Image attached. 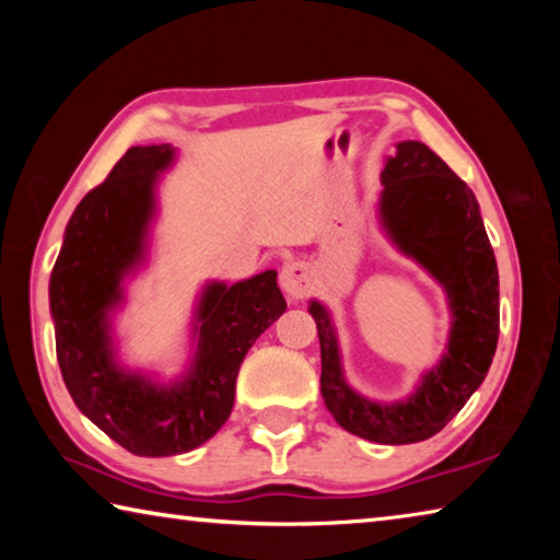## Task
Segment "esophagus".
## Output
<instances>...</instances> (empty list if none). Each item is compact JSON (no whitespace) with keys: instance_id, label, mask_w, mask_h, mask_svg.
Returning <instances> with one entry per match:
<instances>
[{"instance_id":"obj_1","label":"esophagus","mask_w":560,"mask_h":560,"mask_svg":"<svg viewBox=\"0 0 560 560\" xmlns=\"http://www.w3.org/2000/svg\"><path fill=\"white\" fill-rule=\"evenodd\" d=\"M281 289L289 293L293 299H303L308 296L311 289H314V271L308 269V264L303 261H289L287 267L279 273Z\"/></svg>"}]
</instances>
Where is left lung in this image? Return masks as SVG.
I'll return each mask as SVG.
<instances>
[{
    "instance_id": "1",
    "label": "left lung",
    "mask_w": 560,
    "mask_h": 560,
    "mask_svg": "<svg viewBox=\"0 0 560 560\" xmlns=\"http://www.w3.org/2000/svg\"><path fill=\"white\" fill-rule=\"evenodd\" d=\"M381 212L387 232L450 293V353L424 375L410 400L375 405L343 383L326 311L311 303L320 340V393L340 428L381 444H410L438 434L487 377L499 340L497 257L469 185L424 143L407 140L383 170Z\"/></svg>"
}]
</instances>
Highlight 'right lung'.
<instances>
[{
	"label": "right lung",
	"instance_id": "1",
	"mask_svg": "<svg viewBox=\"0 0 560 560\" xmlns=\"http://www.w3.org/2000/svg\"><path fill=\"white\" fill-rule=\"evenodd\" d=\"M170 158V145H136L113 165L71 214L49 283L56 358L73 402L140 457H170L210 440L232 412L246 350L287 311L277 271L234 287L212 283L200 306V350L183 383L158 390L118 371L103 316L140 259L155 173Z\"/></svg>",
	"mask_w": 560,
	"mask_h": 560
}]
</instances>
